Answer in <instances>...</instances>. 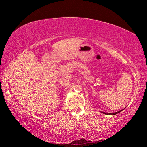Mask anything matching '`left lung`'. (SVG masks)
<instances>
[{"label":"left lung","mask_w":147,"mask_h":147,"mask_svg":"<svg viewBox=\"0 0 147 147\" xmlns=\"http://www.w3.org/2000/svg\"><path fill=\"white\" fill-rule=\"evenodd\" d=\"M123 109H121V110H120V111H118V112H116V113H104V112H101V113H103V114H107V115H115V114H118V113H120V112H121V111H122Z\"/></svg>","instance_id":"8db88e82"}]
</instances>
